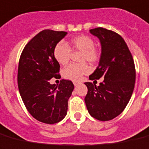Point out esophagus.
I'll list each match as a JSON object with an SVG mask.
<instances>
[{
	"label": "esophagus",
	"mask_w": 149,
	"mask_h": 149,
	"mask_svg": "<svg viewBox=\"0 0 149 149\" xmlns=\"http://www.w3.org/2000/svg\"><path fill=\"white\" fill-rule=\"evenodd\" d=\"M73 83H74V86H77V85H78V84H79V82H78V81H74Z\"/></svg>",
	"instance_id": "34e87169"
}]
</instances>
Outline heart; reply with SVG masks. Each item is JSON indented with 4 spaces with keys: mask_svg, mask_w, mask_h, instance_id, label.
Masks as SVG:
<instances>
[{
    "mask_svg": "<svg viewBox=\"0 0 149 149\" xmlns=\"http://www.w3.org/2000/svg\"><path fill=\"white\" fill-rule=\"evenodd\" d=\"M95 41L91 37L81 34L73 38L70 41V46L64 42H59L55 45L53 54L55 60L60 65H66L70 60L72 50L80 51L82 52L81 61L95 63L99 60V52L95 47ZM90 67L86 63L82 64H70L62 71L63 77L66 79L72 81L80 80L84 74L90 72Z\"/></svg>",
    "mask_w": 149,
    "mask_h": 149,
    "instance_id": "1",
    "label": "heart"
}]
</instances>
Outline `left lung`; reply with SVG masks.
I'll return each mask as SVG.
<instances>
[{"instance_id":"8db88e82","label":"left lung","mask_w":149,"mask_h":149,"mask_svg":"<svg viewBox=\"0 0 149 149\" xmlns=\"http://www.w3.org/2000/svg\"><path fill=\"white\" fill-rule=\"evenodd\" d=\"M99 39L102 53L98 66L89 76L90 80L104 78L99 86L85 82L84 97L88 113L99 121H109L119 115L127 106L135 83L132 55L119 34L102 27L91 29Z\"/></svg>"}]
</instances>
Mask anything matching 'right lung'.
<instances>
[{"mask_svg": "<svg viewBox=\"0 0 149 149\" xmlns=\"http://www.w3.org/2000/svg\"><path fill=\"white\" fill-rule=\"evenodd\" d=\"M66 34L52 30L39 32L26 45L19 61L17 84L21 98L30 114L45 124L64 119L74 90L71 81L62 79L58 87L49 82L59 76L60 65L53 51Z\"/></svg>", "mask_w": 149, "mask_h": 149, "instance_id": "obj_1", "label": "right lung"}]
</instances>
